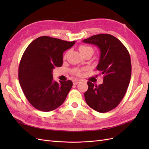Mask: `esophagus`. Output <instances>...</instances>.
<instances>
[{"mask_svg": "<svg viewBox=\"0 0 149 149\" xmlns=\"http://www.w3.org/2000/svg\"><path fill=\"white\" fill-rule=\"evenodd\" d=\"M80 82V80L79 79H74L73 81V83L74 84H77L78 83H79Z\"/></svg>", "mask_w": 149, "mask_h": 149, "instance_id": "34e87169", "label": "esophagus"}]
</instances>
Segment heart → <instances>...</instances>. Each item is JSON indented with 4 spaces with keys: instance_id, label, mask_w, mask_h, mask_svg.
<instances>
[{
    "instance_id": "obj_1",
    "label": "heart",
    "mask_w": 149,
    "mask_h": 149,
    "mask_svg": "<svg viewBox=\"0 0 149 149\" xmlns=\"http://www.w3.org/2000/svg\"><path fill=\"white\" fill-rule=\"evenodd\" d=\"M79 52L81 53V55H83V54L86 52H87L88 51H93V49L91 47H88V46H85V45H81L78 48ZM68 55V53H66L65 55V58ZM83 71V69H79V68H75L73 70V73L76 76H81L82 74V72Z\"/></svg>"
}]
</instances>
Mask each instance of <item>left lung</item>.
Masks as SVG:
<instances>
[{
	"label": "left lung",
	"mask_w": 149,
	"mask_h": 149,
	"mask_svg": "<svg viewBox=\"0 0 149 149\" xmlns=\"http://www.w3.org/2000/svg\"><path fill=\"white\" fill-rule=\"evenodd\" d=\"M83 42L100 49L96 69L103 75L101 84L88 82V89L84 93L86 102L99 112L110 111L118 106L129 86L132 70L129 52L119 40L109 34L93 35Z\"/></svg>",
	"instance_id": "left-lung-1"
}]
</instances>
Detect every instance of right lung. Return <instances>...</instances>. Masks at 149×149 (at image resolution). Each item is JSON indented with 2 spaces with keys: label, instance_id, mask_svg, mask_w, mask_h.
<instances>
[{
  "label": "right lung",
  "instance_id": "1",
  "mask_svg": "<svg viewBox=\"0 0 149 149\" xmlns=\"http://www.w3.org/2000/svg\"><path fill=\"white\" fill-rule=\"evenodd\" d=\"M75 42L42 36L26 48L19 68L20 86L29 102L40 111L55 110L64 102L73 86L71 80H53V70L63 65V55Z\"/></svg>",
  "mask_w": 149,
  "mask_h": 149
}]
</instances>
